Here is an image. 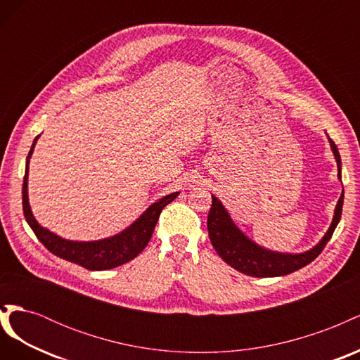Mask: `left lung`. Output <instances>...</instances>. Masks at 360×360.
Listing matches in <instances>:
<instances>
[{"mask_svg": "<svg viewBox=\"0 0 360 360\" xmlns=\"http://www.w3.org/2000/svg\"><path fill=\"white\" fill-rule=\"evenodd\" d=\"M332 151L338 163V179L341 180V156L333 141L329 138ZM342 202H344V189L342 195L338 200L335 207L333 221L329 226L328 233L320 240L317 246L307 250L303 254H281L267 250L258 246L250 238H248L236 224L231 221L230 214L225 210L222 202L212 195V207L207 217V230L209 237L216 252L225 261L228 266L242 271L245 275L255 278H274L284 276L292 274L304 266H308L311 261L317 258L324 246L328 245L335 228L341 219L342 214Z\"/></svg>", "mask_w": 360, "mask_h": 360, "instance_id": "left-lung-1", "label": "left lung"}]
</instances>
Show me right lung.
I'll return each mask as SVG.
<instances>
[{
	"label": "right lung",
	"instance_id": "right-lung-1",
	"mask_svg": "<svg viewBox=\"0 0 360 360\" xmlns=\"http://www.w3.org/2000/svg\"><path fill=\"white\" fill-rule=\"evenodd\" d=\"M37 139L39 136H36L27 158L25 176H24V184H22V207H24V216L28 225L31 226V230L34 231L39 240L43 243V246H45L53 255H57L63 259H68L70 263L82 266L89 270L114 269L127 263V261L134 259L138 254H141V250L147 246L151 236H153L155 226L158 224V219L160 216V212L163 210V207L169 204L171 201H174V198H176L180 192L169 193L167 197L160 198L158 202L151 204L132 225L117 236L103 238V240H96V242L66 240V238H61L57 234L46 230V228L40 226L30 209L28 163Z\"/></svg>",
	"mask_w": 360,
	"mask_h": 360
}]
</instances>
